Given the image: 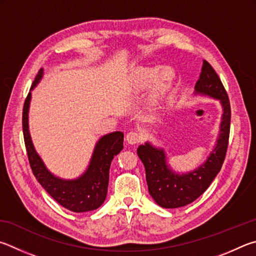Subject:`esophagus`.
<instances>
[{"mask_svg":"<svg viewBox=\"0 0 256 256\" xmlns=\"http://www.w3.org/2000/svg\"><path fill=\"white\" fill-rule=\"evenodd\" d=\"M140 140H142L140 134L138 132H136V130L129 132L127 134V136H126V140H127L128 144H132V145L137 144V142H140Z\"/></svg>","mask_w":256,"mask_h":256,"instance_id":"esophagus-1","label":"esophagus"}]
</instances>
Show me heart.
Listing matches in <instances>:
<instances>
[{"mask_svg":"<svg viewBox=\"0 0 256 256\" xmlns=\"http://www.w3.org/2000/svg\"><path fill=\"white\" fill-rule=\"evenodd\" d=\"M173 78V72L168 67H140L134 72L132 80L137 88H146L156 80V88L158 90L166 86Z\"/></svg>","mask_w":256,"mask_h":256,"instance_id":"heart-1","label":"heart"}]
</instances>
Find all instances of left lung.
<instances>
[{
  "label": "left lung",
  "mask_w": 256,
  "mask_h": 256,
  "mask_svg": "<svg viewBox=\"0 0 256 256\" xmlns=\"http://www.w3.org/2000/svg\"><path fill=\"white\" fill-rule=\"evenodd\" d=\"M194 88L196 92L219 98L224 106L220 136L207 162L194 172L178 176L168 170L162 150H156L150 144L140 145L137 150L145 166L150 194L163 208L183 207L198 199L217 176L226 158L230 132V98L219 76L206 60Z\"/></svg>",
  "instance_id": "left-lung-1"
}]
</instances>
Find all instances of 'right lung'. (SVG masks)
I'll use <instances>...</instances> for the list:
<instances>
[{
    "label": "right lung",
    "mask_w": 256,
    "mask_h": 256,
    "mask_svg": "<svg viewBox=\"0 0 256 256\" xmlns=\"http://www.w3.org/2000/svg\"><path fill=\"white\" fill-rule=\"evenodd\" d=\"M42 76V70L31 85L32 90ZM31 94L26 98L22 110V129H24V145L28 155L30 168L34 176L52 198L62 207L74 212H91L104 202L109 184V170L114 156L124 148V134L116 132L102 137L96 146L91 164L82 176L74 181H64L52 176L44 168L42 160L34 148L28 129V109Z\"/></svg>",
    "instance_id": "add662e5"
}]
</instances>
